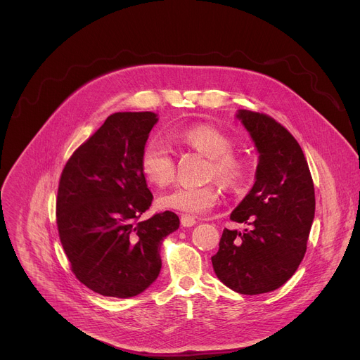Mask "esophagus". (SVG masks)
<instances>
[{
  "instance_id": "34e87169",
  "label": "esophagus",
  "mask_w": 360,
  "mask_h": 360,
  "mask_svg": "<svg viewBox=\"0 0 360 360\" xmlns=\"http://www.w3.org/2000/svg\"><path fill=\"white\" fill-rule=\"evenodd\" d=\"M195 224H196L195 217L188 215V214H182V215H181V225H182V226L189 228V226H193Z\"/></svg>"
}]
</instances>
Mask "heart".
<instances>
[{"label": "heart", "instance_id": "1", "mask_svg": "<svg viewBox=\"0 0 360 360\" xmlns=\"http://www.w3.org/2000/svg\"><path fill=\"white\" fill-rule=\"evenodd\" d=\"M171 138L182 146L208 157V174L218 176L229 186H239L246 179L250 164L233 152V139L210 124H195L171 132ZM141 168L145 178L157 186L169 184L175 176V158L171 148L161 139L148 141L141 152ZM221 199V188L217 182L205 185H178L158 198V207L199 215L210 212Z\"/></svg>", "mask_w": 360, "mask_h": 360}]
</instances>
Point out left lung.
Listing matches in <instances>:
<instances>
[{
  "instance_id": "1",
  "label": "left lung",
  "mask_w": 360,
  "mask_h": 360,
  "mask_svg": "<svg viewBox=\"0 0 360 360\" xmlns=\"http://www.w3.org/2000/svg\"><path fill=\"white\" fill-rule=\"evenodd\" d=\"M259 150L256 181L231 214L243 232L224 229L212 266L222 283L242 295L281 288L300 265L315 217V188L295 136L266 114L236 115Z\"/></svg>"
}]
</instances>
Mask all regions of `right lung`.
<instances>
[{"instance_id":"obj_1","label":"right lung","mask_w":360,"mask_h":360,"mask_svg":"<svg viewBox=\"0 0 360 360\" xmlns=\"http://www.w3.org/2000/svg\"><path fill=\"white\" fill-rule=\"evenodd\" d=\"M158 118L111 114L67 161L58 185L57 226L77 279L112 297L143 292L161 271L160 248L179 228L171 211L141 221L152 203L141 152Z\"/></svg>"}]
</instances>
